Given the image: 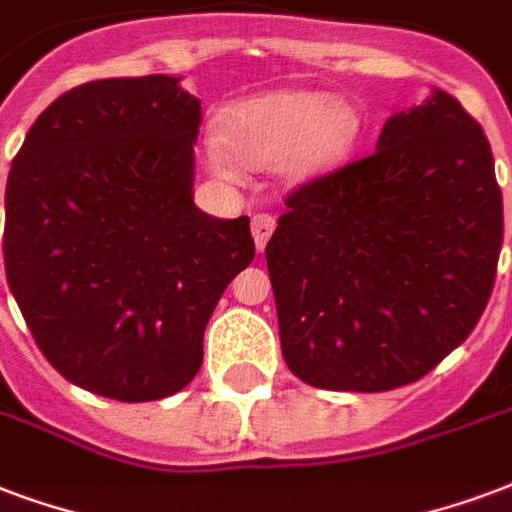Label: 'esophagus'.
Listing matches in <instances>:
<instances>
[{"instance_id":"esophagus-1","label":"esophagus","mask_w":512,"mask_h":512,"mask_svg":"<svg viewBox=\"0 0 512 512\" xmlns=\"http://www.w3.org/2000/svg\"><path fill=\"white\" fill-rule=\"evenodd\" d=\"M251 232H253V242H256V251H264V245H267V240H270L272 232H275V218L267 213L253 215Z\"/></svg>"}]
</instances>
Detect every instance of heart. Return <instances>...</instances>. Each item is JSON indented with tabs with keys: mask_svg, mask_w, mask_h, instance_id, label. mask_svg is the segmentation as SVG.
<instances>
[{
	"mask_svg": "<svg viewBox=\"0 0 512 512\" xmlns=\"http://www.w3.org/2000/svg\"><path fill=\"white\" fill-rule=\"evenodd\" d=\"M359 137L361 115L351 102L286 88L226 105L207 156L221 178H237L240 161L245 167H278L288 180L310 183L343 167Z\"/></svg>",
	"mask_w": 512,
	"mask_h": 512,
	"instance_id": "1",
	"label": "heart"
}]
</instances>
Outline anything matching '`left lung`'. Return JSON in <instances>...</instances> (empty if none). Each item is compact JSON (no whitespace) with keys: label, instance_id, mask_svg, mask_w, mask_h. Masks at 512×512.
<instances>
[{"label":"left lung","instance_id":"1","mask_svg":"<svg viewBox=\"0 0 512 512\" xmlns=\"http://www.w3.org/2000/svg\"><path fill=\"white\" fill-rule=\"evenodd\" d=\"M267 242L288 370L329 391L424 378L475 329L502 248L486 134L432 88L375 153L297 188Z\"/></svg>","mask_w":512,"mask_h":512}]
</instances>
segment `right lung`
Here are the masks:
<instances>
[{
    "label": "right lung",
    "instance_id": "right-lung-1",
    "mask_svg": "<svg viewBox=\"0 0 512 512\" xmlns=\"http://www.w3.org/2000/svg\"><path fill=\"white\" fill-rule=\"evenodd\" d=\"M197 96L172 75L91 80L42 110L5 191V272L45 359L75 386L151 402L188 386L248 215L194 205Z\"/></svg>",
    "mask_w": 512,
    "mask_h": 512
}]
</instances>
